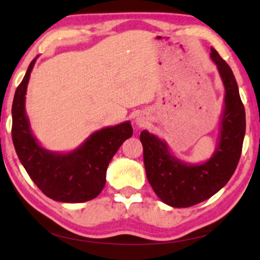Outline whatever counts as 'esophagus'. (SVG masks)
Instances as JSON below:
<instances>
[{"label":"esophagus","instance_id":"esophagus-1","mask_svg":"<svg viewBox=\"0 0 260 260\" xmlns=\"http://www.w3.org/2000/svg\"><path fill=\"white\" fill-rule=\"evenodd\" d=\"M147 121H148V119H147V117H146L145 114H139L138 117H137V119H135V122H137V125H139L140 127L145 126L146 123H147Z\"/></svg>","mask_w":260,"mask_h":260}]
</instances>
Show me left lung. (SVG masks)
Returning a JSON list of instances; mask_svg holds the SVG:
<instances>
[{
	"instance_id": "8db88e82",
	"label": "left lung",
	"mask_w": 260,
	"mask_h": 260,
	"mask_svg": "<svg viewBox=\"0 0 260 260\" xmlns=\"http://www.w3.org/2000/svg\"><path fill=\"white\" fill-rule=\"evenodd\" d=\"M211 59L224 86L219 142L212 157L199 164L186 163L155 134L146 129L140 134L148 182L156 196L171 207H189L209 199L229 182L241 157L245 135L244 105L233 71L213 47Z\"/></svg>"
}]
</instances>
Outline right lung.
Returning <instances> with one entry per match:
<instances>
[{"instance_id":"add662e5","label":"right lung","mask_w":260,"mask_h":260,"mask_svg":"<svg viewBox=\"0 0 260 260\" xmlns=\"http://www.w3.org/2000/svg\"><path fill=\"white\" fill-rule=\"evenodd\" d=\"M37 57L28 66L12 102L11 135L16 152L45 196L60 203L89 201L104 188L110 160L122 142L132 137L133 128L129 121H125L93 132L72 151L45 149L32 133L25 112L27 84Z\"/></svg>"}]
</instances>
